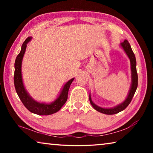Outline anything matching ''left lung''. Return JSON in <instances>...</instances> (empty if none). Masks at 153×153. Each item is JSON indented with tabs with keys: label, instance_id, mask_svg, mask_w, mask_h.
I'll return each mask as SVG.
<instances>
[{
	"label": "left lung",
	"instance_id": "obj_1",
	"mask_svg": "<svg viewBox=\"0 0 153 153\" xmlns=\"http://www.w3.org/2000/svg\"><path fill=\"white\" fill-rule=\"evenodd\" d=\"M121 46L122 48L126 52L127 55L130 60V64H131V85L130 90H129V94L128 97L126 98L124 101L121 103L120 105L116 106L115 107L109 108H102L95 105L94 102H92L91 99V96L90 94L89 100L90 102V104L94 107V109L97 110L98 112H100L104 114H107V115H114V114L118 113L121 112V111L125 109V108L128 107L129 103L131 101V99L134 97V94H135L136 90L138 87V74H137L136 71V60L134 53H133L132 49L131 48V46L128 42V41L125 40L123 42L121 43Z\"/></svg>",
	"mask_w": 153,
	"mask_h": 153
}]
</instances>
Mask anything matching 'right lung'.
Returning <instances> with one entry per match:
<instances>
[{"label": "right lung", "mask_w": 153, "mask_h": 153, "mask_svg": "<svg viewBox=\"0 0 153 153\" xmlns=\"http://www.w3.org/2000/svg\"><path fill=\"white\" fill-rule=\"evenodd\" d=\"M32 39V37H28L24 41L22 46L20 53L17 56L15 62V73H14V84L15 88L19 96L20 100L24 105L26 107L30 112L37 114L40 115H48L57 112L61 109L63 105L66 102L68 97V92L71 84L74 81V78H72L69 80L62 89L61 94H59L58 98L55 101L50 103V104H46V103H41L36 101L30 97L28 94L26 90L25 89L24 84L22 80V63L23 57H24V53L26 49L27 44Z\"/></svg>", "instance_id": "1"}]
</instances>
